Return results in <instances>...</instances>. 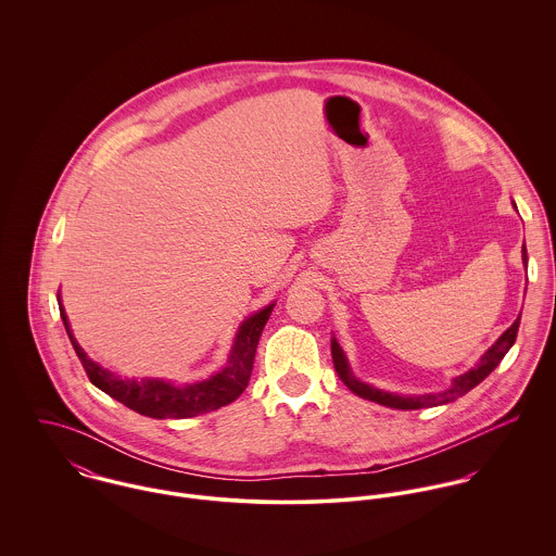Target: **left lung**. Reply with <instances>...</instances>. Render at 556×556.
I'll return each instance as SVG.
<instances>
[{
    "mask_svg": "<svg viewBox=\"0 0 556 556\" xmlns=\"http://www.w3.org/2000/svg\"><path fill=\"white\" fill-rule=\"evenodd\" d=\"M527 245L522 243V263L527 265ZM518 327H520V317L514 320V325L483 353L481 362L477 364L476 368H471L469 372L460 375L454 379L452 388H447L445 392H439V394H426V396H397V394H388V392H381L377 388H370L362 381H357L351 370H349V364H346V357L340 349V344L336 342V338L331 340V357H333V368L340 377V381L355 394V396L364 397V400H372V402H379L383 406H390V408H400V410H413V408H424V406H439V404H447L456 397L465 396L467 392H471L476 386H479L498 364L501 359L505 357V353L511 349V344L516 342V333H518Z\"/></svg>",
    "mask_w": 556,
    "mask_h": 556,
    "instance_id": "8db88e82",
    "label": "left lung"
}]
</instances>
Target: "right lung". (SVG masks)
Wrapping results in <instances>:
<instances>
[{"mask_svg": "<svg viewBox=\"0 0 556 556\" xmlns=\"http://www.w3.org/2000/svg\"><path fill=\"white\" fill-rule=\"evenodd\" d=\"M271 311H274V304H269L261 313H256L241 323L229 364L218 375L210 377L207 381L177 388L173 383L159 381V379H143V381L122 379V377H115L109 370L100 368L98 364H93L77 344L71 327H68L64 306L60 302V315L64 318V327L68 331V338L75 346V353L79 355L80 364H83L89 381L104 394L126 404L128 408L141 413L146 417H154V419L197 417V415L216 410L241 396V392L245 390V386L250 381L261 331L271 315Z\"/></svg>", "mask_w": 556, "mask_h": 556, "instance_id": "1", "label": "right lung"}]
</instances>
